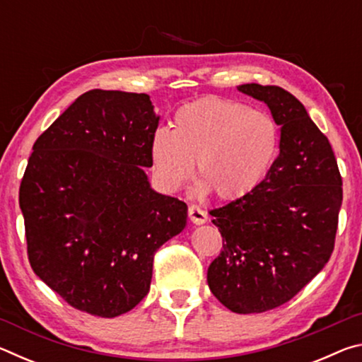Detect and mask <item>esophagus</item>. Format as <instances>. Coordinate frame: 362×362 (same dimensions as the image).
<instances>
[{
	"label": "esophagus",
	"instance_id": "esophagus-1",
	"mask_svg": "<svg viewBox=\"0 0 362 362\" xmlns=\"http://www.w3.org/2000/svg\"><path fill=\"white\" fill-rule=\"evenodd\" d=\"M188 217L194 225H203L207 222V214L198 206H189L188 207Z\"/></svg>",
	"mask_w": 362,
	"mask_h": 362
}]
</instances>
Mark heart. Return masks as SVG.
<instances>
[{
	"instance_id": "heart-1",
	"label": "heart",
	"mask_w": 362,
	"mask_h": 362,
	"mask_svg": "<svg viewBox=\"0 0 362 362\" xmlns=\"http://www.w3.org/2000/svg\"><path fill=\"white\" fill-rule=\"evenodd\" d=\"M278 151L279 129L272 116L220 97L182 107L174 129L159 127L150 145L153 173L164 189H179L196 161L201 180L194 193L216 192L222 199L241 198L259 187Z\"/></svg>"
}]
</instances>
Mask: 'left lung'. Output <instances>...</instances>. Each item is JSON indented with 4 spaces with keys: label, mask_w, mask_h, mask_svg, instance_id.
<instances>
[{
    "label": "left lung",
    "mask_w": 362,
    "mask_h": 362,
    "mask_svg": "<svg viewBox=\"0 0 362 362\" xmlns=\"http://www.w3.org/2000/svg\"><path fill=\"white\" fill-rule=\"evenodd\" d=\"M238 90L265 103L281 127L279 155L260 185L211 211L223 249L207 284L226 308L249 315L289 302L329 262L343 189L332 146L302 102L279 86Z\"/></svg>",
    "instance_id": "1"
}]
</instances>
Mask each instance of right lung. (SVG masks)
Returning <instances> with one entry per match:
<instances>
[{
	"label": "right lung",
	"instance_id": "right-lung-1",
	"mask_svg": "<svg viewBox=\"0 0 362 362\" xmlns=\"http://www.w3.org/2000/svg\"><path fill=\"white\" fill-rule=\"evenodd\" d=\"M159 116L150 95L84 93L33 145L19 189L28 260L73 308L115 317L150 291L153 257L188 207L144 168Z\"/></svg>",
	"mask_w": 362,
	"mask_h": 362
}]
</instances>
